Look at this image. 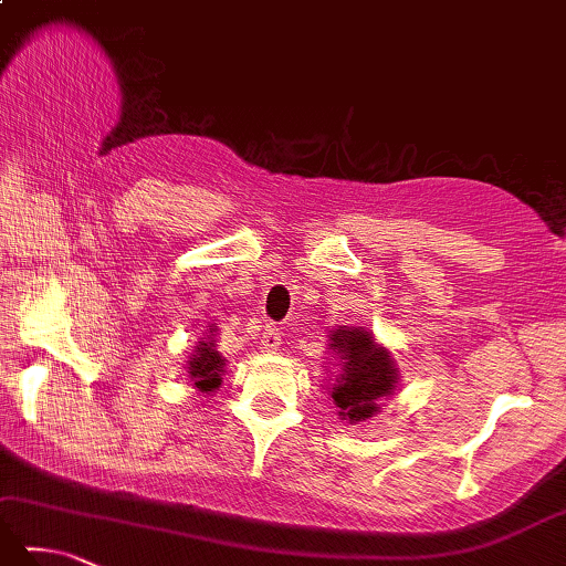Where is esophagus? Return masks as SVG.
<instances>
[{
	"label": "esophagus",
	"instance_id": "34e87169",
	"mask_svg": "<svg viewBox=\"0 0 566 566\" xmlns=\"http://www.w3.org/2000/svg\"><path fill=\"white\" fill-rule=\"evenodd\" d=\"M281 347V333H279V327L275 325H269L263 329V337H261V349L263 352H275Z\"/></svg>",
	"mask_w": 566,
	"mask_h": 566
}]
</instances>
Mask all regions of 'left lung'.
Here are the masks:
<instances>
[{"label": "left lung", "instance_id": "1", "mask_svg": "<svg viewBox=\"0 0 566 566\" xmlns=\"http://www.w3.org/2000/svg\"><path fill=\"white\" fill-rule=\"evenodd\" d=\"M339 371L329 387V397L337 403L339 419L347 423L367 421L379 411V401L397 391V361L389 349L375 343L361 327H339L329 335Z\"/></svg>", "mask_w": 566, "mask_h": 566}]
</instances>
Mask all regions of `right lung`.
<instances>
[{"mask_svg":"<svg viewBox=\"0 0 566 566\" xmlns=\"http://www.w3.org/2000/svg\"><path fill=\"white\" fill-rule=\"evenodd\" d=\"M217 325H209L207 337H201V343L191 352V357L187 361V371L189 379L195 384L197 391L211 394L219 389L221 377H223V367H227V359H221L217 352Z\"/></svg>","mask_w":566,"mask_h":566,"instance_id":"add662e5","label":"right lung"}]
</instances>
